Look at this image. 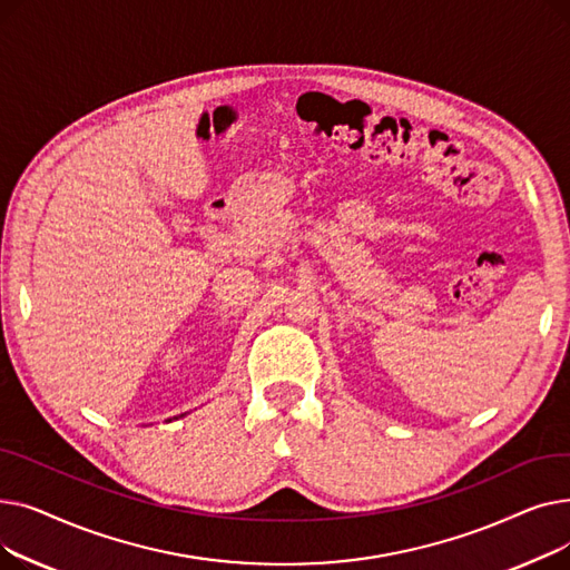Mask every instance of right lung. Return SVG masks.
I'll use <instances>...</instances> for the list:
<instances>
[{
  "label": "right lung",
  "mask_w": 570,
  "mask_h": 570,
  "mask_svg": "<svg viewBox=\"0 0 570 570\" xmlns=\"http://www.w3.org/2000/svg\"><path fill=\"white\" fill-rule=\"evenodd\" d=\"M185 415V413H183ZM183 415H179V417H183ZM168 423H170V417H168Z\"/></svg>",
  "instance_id": "obj_1"
}]
</instances>
